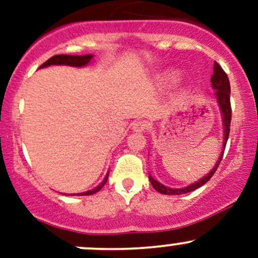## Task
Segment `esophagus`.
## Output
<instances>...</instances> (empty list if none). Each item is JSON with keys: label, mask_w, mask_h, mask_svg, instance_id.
Wrapping results in <instances>:
<instances>
[{"label": "esophagus", "mask_w": 258, "mask_h": 258, "mask_svg": "<svg viewBox=\"0 0 258 258\" xmlns=\"http://www.w3.org/2000/svg\"><path fill=\"white\" fill-rule=\"evenodd\" d=\"M147 128V123L145 121H136L132 123V130L135 132H144Z\"/></svg>", "instance_id": "esophagus-1"}]
</instances>
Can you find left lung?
<instances>
[{
    "label": "left lung",
    "instance_id": "left-lung-1",
    "mask_svg": "<svg viewBox=\"0 0 258 258\" xmlns=\"http://www.w3.org/2000/svg\"><path fill=\"white\" fill-rule=\"evenodd\" d=\"M211 85L212 87L215 88L216 92H215V97L216 101H217L218 106H220V111L222 113L223 117V127H225V139H223V148H222V152H221L220 158L218 161L216 162L215 167L205 176L204 178H201L200 181H197L196 183H192L189 186L183 187V188H171V187H166L163 186L162 183H160L158 181H156L155 178H152V176H148L150 178L151 184H152L153 188L156 189L157 192L162 195H183L187 194V192H191L195 191L196 188L199 187L204 186L209 179L212 177L213 173L216 172L217 170L218 165H220L221 160H222V156L223 152H225V147L226 144H227V140H228V135H230V124H231V114H232V111H231V101H230V93H231V87H230V81H228L227 75L226 72L223 71L222 67L215 62L213 64V75L211 77Z\"/></svg>",
    "mask_w": 258,
    "mask_h": 258
}]
</instances>
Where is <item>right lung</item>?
<instances>
[{
  "label": "right lung",
  "instance_id": "right-lung-1",
  "mask_svg": "<svg viewBox=\"0 0 258 258\" xmlns=\"http://www.w3.org/2000/svg\"><path fill=\"white\" fill-rule=\"evenodd\" d=\"M92 54H85V56H71V54H56V56L51 57V58H48L47 61L45 62V63H42L40 66V69H43V67H47V66H51V64H66V66H74V67H82V66H86V64L88 63V62L92 59ZM107 178H108V173L106 175L105 179H103L102 182H101L100 184H98L96 188L91 189V191H86V192H82V194H77V196H88V195H93L96 194V192L100 191L101 188H102L103 186H105V183L107 182Z\"/></svg>",
  "mask_w": 258,
  "mask_h": 258
}]
</instances>
